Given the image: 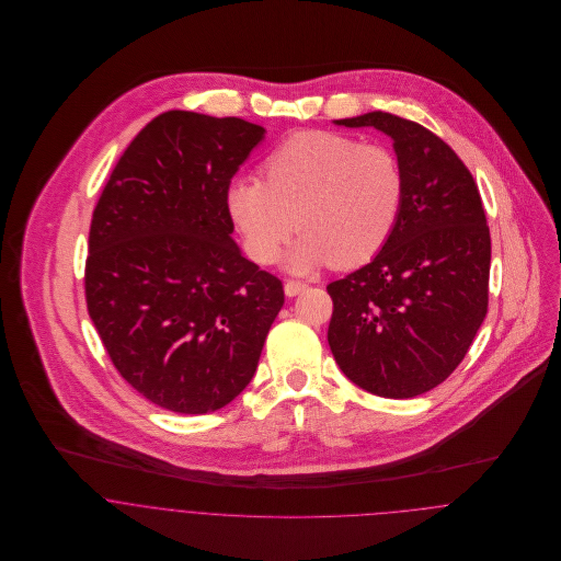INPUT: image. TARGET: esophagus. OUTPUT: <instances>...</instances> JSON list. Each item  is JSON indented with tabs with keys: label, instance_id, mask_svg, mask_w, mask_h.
<instances>
[{
	"label": "esophagus",
	"instance_id": "1",
	"mask_svg": "<svg viewBox=\"0 0 561 561\" xmlns=\"http://www.w3.org/2000/svg\"><path fill=\"white\" fill-rule=\"evenodd\" d=\"M307 289V285L305 283H300V280H287L285 283V294L289 296V298H294V296H298L300 291H305Z\"/></svg>",
	"mask_w": 561,
	"mask_h": 561
}]
</instances>
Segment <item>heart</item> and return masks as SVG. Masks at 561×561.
<instances>
[{"label": "heart", "instance_id": "1", "mask_svg": "<svg viewBox=\"0 0 561 561\" xmlns=\"http://www.w3.org/2000/svg\"><path fill=\"white\" fill-rule=\"evenodd\" d=\"M263 176L233 179L225 196L243 250L256 263L274 261L298 227L305 236L287 252V267L350 270L382 250L400 216V161L345 134L289 136L263 161Z\"/></svg>", "mask_w": 561, "mask_h": 561}]
</instances>
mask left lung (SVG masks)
Segmentation results:
<instances>
[{
    "instance_id": "1",
    "label": "left lung",
    "mask_w": 561,
    "mask_h": 561,
    "mask_svg": "<svg viewBox=\"0 0 561 561\" xmlns=\"http://www.w3.org/2000/svg\"><path fill=\"white\" fill-rule=\"evenodd\" d=\"M393 138L403 201L371 263L330 283L328 345L367 393L408 400L445 382L488 313L490 229L480 190L454 149L389 112L334 121Z\"/></svg>"
}]
</instances>
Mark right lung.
Instances as JSON below:
<instances>
[{"instance_id": "right-lung-1", "label": "right lung", "mask_w": 561, "mask_h": 561, "mask_svg": "<svg viewBox=\"0 0 561 561\" xmlns=\"http://www.w3.org/2000/svg\"><path fill=\"white\" fill-rule=\"evenodd\" d=\"M243 118L170 110L125 149L92 211L85 305L147 400L207 414L252 380L283 283L241 256L227 190L263 140Z\"/></svg>"}]
</instances>
